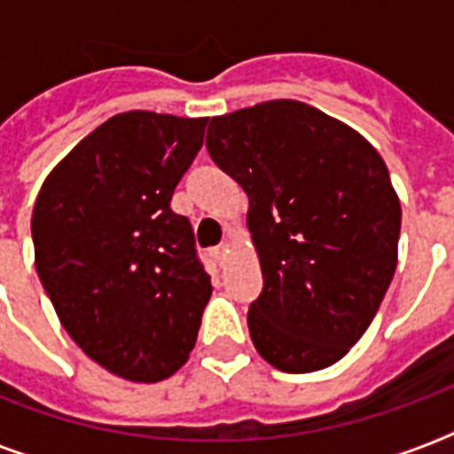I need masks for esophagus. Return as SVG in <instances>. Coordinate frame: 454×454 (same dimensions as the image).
<instances>
[{
    "instance_id": "obj_1",
    "label": "esophagus",
    "mask_w": 454,
    "mask_h": 454,
    "mask_svg": "<svg viewBox=\"0 0 454 454\" xmlns=\"http://www.w3.org/2000/svg\"><path fill=\"white\" fill-rule=\"evenodd\" d=\"M228 252H231V249H228V245H219V247L214 249L212 254H214V259H216V262H219V263H223V262H226Z\"/></svg>"
}]
</instances>
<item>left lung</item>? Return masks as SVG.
Returning a JSON list of instances; mask_svg holds the SVG:
<instances>
[{"instance_id": "left-lung-1", "label": "left lung", "mask_w": 454, "mask_h": 454, "mask_svg": "<svg viewBox=\"0 0 454 454\" xmlns=\"http://www.w3.org/2000/svg\"><path fill=\"white\" fill-rule=\"evenodd\" d=\"M207 151L249 198L263 273L247 313L256 351L292 374L334 365L365 334L398 263L387 164L348 124L290 98L212 117Z\"/></svg>"}]
</instances>
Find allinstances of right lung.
Here are the masks:
<instances>
[{
	"label": "right lung",
	"mask_w": 454,
	"mask_h": 454,
	"mask_svg": "<svg viewBox=\"0 0 454 454\" xmlns=\"http://www.w3.org/2000/svg\"><path fill=\"white\" fill-rule=\"evenodd\" d=\"M207 117L131 110L82 138L32 212L37 276L89 358L129 381H162L191 356L212 280L171 195Z\"/></svg>",
	"instance_id": "1"
}]
</instances>
